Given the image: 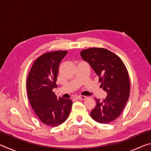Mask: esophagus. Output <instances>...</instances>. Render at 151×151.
Listing matches in <instances>:
<instances>
[{"mask_svg":"<svg viewBox=\"0 0 151 151\" xmlns=\"http://www.w3.org/2000/svg\"><path fill=\"white\" fill-rule=\"evenodd\" d=\"M76 99H79V100H84V99H86V96L84 95H79L76 96Z\"/></svg>","mask_w":151,"mask_h":151,"instance_id":"34e87169","label":"esophagus"}]
</instances>
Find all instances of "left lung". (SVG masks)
Listing matches in <instances>:
<instances>
[{
    "instance_id": "obj_1",
    "label": "left lung",
    "mask_w": 151,
    "mask_h": 151,
    "mask_svg": "<svg viewBox=\"0 0 151 151\" xmlns=\"http://www.w3.org/2000/svg\"><path fill=\"white\" fill-rule=\"evenodd\" d=\"M81 55L99 76L101 87L107 93L103 101L94 98L96 104L91 116L99 123H109L120 116L129 98L130 81L126 66L121 58L106 48H90L82 50Z\"/></svg>"
}]
</instances>
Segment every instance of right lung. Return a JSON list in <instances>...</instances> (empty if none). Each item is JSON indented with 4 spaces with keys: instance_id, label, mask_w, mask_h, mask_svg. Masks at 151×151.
Listing matches in <instances>:
<instances>
[{
    "instance_id": "obj_1",
    "label": "right lung",
    "mask_w": 151,
    "mask_h": 151,
    "mask_svg": "<svg viewBox=\"0 0 151 151\" xmlns=\"http://www.w3.org/2000/svg\"><path fill=\"white\" fill-rule=\"evenodd\" d=\"M67 52L57 50L43 54L33 63L27 78L30 105L40 121L47 126L58 127L63 124L72 108L70 99L57 98L52 91L57 86L58 66Z\"/></svg>"
}]
</instances>
